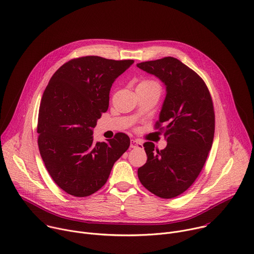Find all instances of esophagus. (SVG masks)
I'll return each instance as SVG.
<instances>
[{
  "instance_id": "1",
  "label": "esophagus",
  "mask_w": 254,
  "mask_h": 254,
  "mask_svg": "<svg viewBox=\"0 0 254 254\" xmlns=\"http://www.w3.org/2000/svg\"><path fill=\"white\" fill-rule=\"evenodd\" d=\"M130 148L131 149H135V148H142V143L140 141H138L137 139H130Z\"/></svg>"
}]
</instances>
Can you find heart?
I'll list each match as a JSON object with an SVG mask.
<instances>
[{"mask_svg":"<svg viewBox=\"0 0 254 254\" xmlns=\"http://www.w3.org/2000/svg\"><path fill=\"white\" fill-rule=\"evenodd\" d=\"M152 84H157V82H155V81H153V80H147V79H144V80H141V81L138 83L137 86H146V85H152Z\"/></svg>","mask_w":254,"mask_h":254,"instance_id":"b5f03b06","label":"heart"}]
</instances>
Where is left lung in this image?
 I'll return each instance as SVG.
<instances>
[{
  "label": "left lung",
  "mask_w": 254,
  "mask_h": 254,
  "mask_svg": "<svg viewBox=\"0 0 254 254\" xmlns=\"http://www.w3.org/2000/svg\"><path fill=\"white\" fill-rule=\"evenodd\" d=\"M166 86L156 128L164 130L167 147L159 151L143 143L147 163L138 168L142 186L158 197L171 199L184 193L197 179L211 150L215 115L210 92L203 79L174 57L137 63ZM162 123L166 127H161Z\"/></svg>",
  "instance_id": "1"
}]
</instances>
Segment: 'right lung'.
Wrapping results in <instances>:
<instances>
[{
	"mask_svg": "<svg viewBox=\"0 0 254 254\" xmlns=\"http://www.w3.org/2000/svg\"><path fill=\"white\" fill-rule=\"evenodd\" d=\"M132 63L79 57L51 77L39 108L38 147L51 178L67 194L87 197L98 191L128 149L130 140L124 132L96 143L92 134L108 108L113 83Z\"/></svg>",
	"mask_w": 254,
	"mask_h": 254,
	"instance_id": "1",
	"label": "right lung"
}]
</instances>
